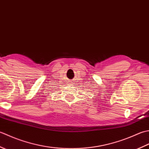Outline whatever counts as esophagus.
<instances>
[{"instance_id": "obj_1", "label": "esophagus", "mask_w": 149, "mask_h": 149, "mask_svg": "<svg viewBox=\"0 0 149 149\" xmlns=\"http://www.w3.org/2000/svg\"><path fill=\"white\" fill-rule=\"evenodd\" d=\"M72 82H73V81H70V83H72Z\"/></svg>"}]
</instances>
